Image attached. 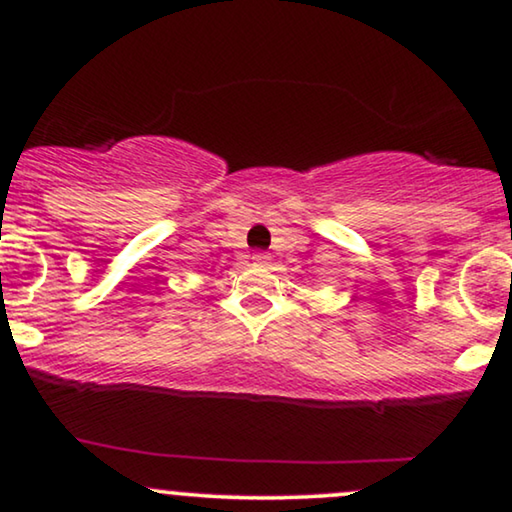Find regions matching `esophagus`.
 I'll return each mask as SVG.
<instances>
[{
	"instance_id": "esophagus-1",
	"label": "esophagus",
	"mask_w": 512,
	"mask_h": 512,
	"mask_svg": "<svg viewBox=\"0 0 512 512\" xmlns=\"http://www.w3.org/2000/svg\"><path fill=\"white\" fill-rule=\"evenodd\" d=\"M251 258H254V263H258V265H268L272 261V256L265 254V251H256V254Z\"/></svg>"
}]
</instances>
